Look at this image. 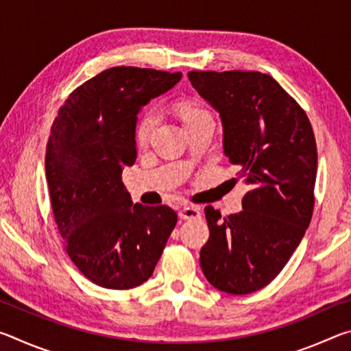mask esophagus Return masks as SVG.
<instances>
[{
  "instance_id": "34e87169",
  "label": "esophagus",
  "mask_w": 351,
  "mask_h": 351,
  "mask_svg": "<svg viewBox=\"0 0 351 351\" xmlns=\"http://www.w3.org/2000/svg\"><path fill=\"white\" fill-rule=\"evenodd\" d=\"M180 217L184 219H195L201 217V209L197 206H184L180 210Z\"/></svg>"
}]
</instances>
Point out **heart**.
I'll list each match as a JSON object with an SVG mask.
<instances>
[{
    "label": "heart",
    "mask_w": 351,
    "mask_h": 351,
    "mask_svg": "<svg viewBox=\"0 0 351 351\" xmlns=\"http://www.w3.org/2000/svg\"><path fill=\"white\" fill-rule=\"evenodd\" d=\"M180 112L186 125L192 121H197L199 117L209 116V112H207L203 106H199L198 104H193V102L181 104ZM156 125H158V112L153 110L147 111L145 114L141 117L138 127H136V144L139 147H145L148 142H150Z\"/></svg>",
    "instance_id": "1"
}]
</instances>
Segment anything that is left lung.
<instances>
[{
  "label": "left lung",
  "instance_id": "8db88e82",
  "mask_svg": "<svg viewBox=\"0 0 351 351\" xmlns=\"http://www.w3.org/2000/svg\"><path fill=\"white\" fill-rule=\"evenodd\" d=\"M189 80L219 112L223 148L249 192L240 213L204 209L209 240L199 265L212 287L255 293L278 276L304 239L314 207L317 148L306 112L268 74L190 71Z\"/></svg>",
  "mask_w": 351,
  "mask_h": 351
}]
</instances>
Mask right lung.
<instances>
[{
    "mask_svg": "<svg viewBox=\"0 0 351 351\" xmlns=\"http://www.w3.org/2000/svg\"><path fill=\"white\" fill-rule=\"evenodd\" d=\"M181 73L105 69L69 94L46 145V180L58 232L83 276L108 289L152 277L178 215L169 206L133 204L122 170L136 161L142 106L171 90Z\"/></svg>",
    "mask_w": 351,
    "mask_h": 351,
    "instance_id": "add662e5",
    "label": "right lung"
}]
</instances>
